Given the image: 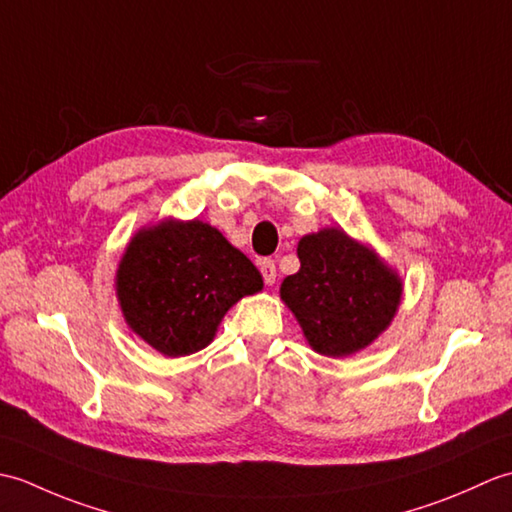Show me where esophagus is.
Listing matches in <instances>:
<instances>
[{
  "mask_svg": "<svg viewBox=\"0 0 512 512\" xmlns=\"http://www.w3.org/2000/svg\"><path fill=\"white\" fill-rule=\"evenodd\" d=\"M259 270H262L266 286H273L277 281V266L273 259H259Z\"/></svg>",
  "mask_w": 512,
  "mask_h": 512,
  "instance_id": "34e87169",
  "label": "esophagus"
}]
</instances>
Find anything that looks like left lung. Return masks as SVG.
I'll use <instances>...</instances> for the list:
<instances>
[{"label": "left lung", "mask_w": 512, "mask_h": 512, "mask_svg": "<svg viewBox=\"0 0 512 512\" xmlns=\"http://www.w3.org/2000/svg\"><path fill=\"white\" fill-rule=\"evenodd\" d=\"M301 268L281 281L279 297L317 354L345 358L383 334L402 301V279L376 250L341 226L303 235Z\"/></svg>", "instance_id": "8db88e82"}]
</instances>
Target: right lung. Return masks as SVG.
<instances>
[{"mask_svg": "<svg viewBox=\"0 0 512 512\" xmlns=\"http://www.w3.org/2000/svg\"><path fill=\"white\" fill-rule=\"evenodd\" d=\"M114 288L127 328L162 356L180 358L204 350L224 314L257 295L264 279L215 226L165 217L129 239Z\"/></svg>", "mask_w": 512, "mask_h": 512, "instance_id": "1", "label": "right lung"}]
</instances>
